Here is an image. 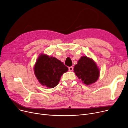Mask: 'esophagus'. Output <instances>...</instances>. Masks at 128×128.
Listing matches in <instances>:
<instances>
[{
    "label": "esophagus",
    "instance_id": "34e87169",
    "mask_svg": "<svg viewBox=\"0 0 128 128\" xmlns=\"http://www.w3.org/2000/svg\"><path fill=\"white\" fill-rule=\"evenodd\" d=\"M73 69H74V68H73L72 66H70V67H69V68H68V70H70V72L72 71Z\"/></svg>",
    "mask_w": 128,
    "mask_h": 128
}]
</instances>
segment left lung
<instances>
[{"label": "left lung", "mask_w": 128, "mask_h": 128, "mask_svg": "<svg viewBox=\"0 0 128 128\" xmlns=\"http://www.w3.org/2000/svg\"><path fill=\"white\" fill-rule=\"evenodd\" d=\"M74 70L78 78L86 85L95 82L99 77V70L96 64L87 56L80 58Z\"/></svg>", "instance_id": "1"}]
</instances>
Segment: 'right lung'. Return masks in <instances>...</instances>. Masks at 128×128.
I'll return each mask as SVG.
<instances>
[{"mask_svg":"<svg viewBox=\"0 0 128 128\" xmlns=\"http://www.w3.org/2000/svg\"><path fill=\"white\" fill-rule=\"evenodd\" d=\"M68 70L63 62L54 57L40 55L35 64L34 72L38 81L52 88L57 86L63 74Z\"/></svg>","mask_w":128,"mask_h":128,"instance_id":"1","label":"right lung"}]
</instances>
